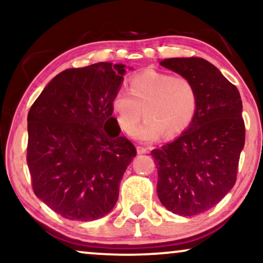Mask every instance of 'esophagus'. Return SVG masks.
I'll return each instance as SVG.
<instances>
[{
	"instance_id": "esophagus-1",
	"label": "esophagus",
	"mask_w": 263,
	"mask_h": 263,
	"mask_svg": "<svg viewBox=\"0 0 263 263\" xmlns=\"http://www.w3.org/2000/svg\"><path fill=\"white\" fill-rule=\"evenodd\" d=\"M136 152H138V154H143V153H147V152H148V149H147L146 147L138 146V147H136Z\"/></svg>"
}]
</instances>
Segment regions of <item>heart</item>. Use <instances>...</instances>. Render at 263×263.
Masks as SVG:
<instances>
[{"label": "heart", "mask_w": 263, "mask_h": 263, "mask_svg": "<svg viewBox=\"0 0 263 263\" xmlns=\"http://www.w3.org/2000/svg\"><path fill=\"white\" fill-rule=\"evenodd\" d=\"M130 92L118 91L112 99L117 123L132 134L143 116L146 121L134 133V138L151 142L160 138L182 134L193 123L197 111V91L185 77H172L153 69L130 79Z\"/></svg>", "instance_id": "obj_1"}]
</instances>
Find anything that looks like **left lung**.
<instances>
[{
    "mask_svg": "<svg viewBox=\"0 0 263 263\" xmlns=\"http://www.w3.org/2000/svg\"><path fill=\"white\" fill-rule=\"evenodd\" d=\"M160 66L188 78L197 91L193 123L175 141L153 149L157 193L172 213L193 217L221 201L235 185L246 141L238 89L200 57H176Z\"/></svg>",
    "mask_w": 263,
    "mask_h": 263,
    "instance_id": "8db88e82",
    "label": "left lung"
}]
</instances>
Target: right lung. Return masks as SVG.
Returning a JSON list of instances; mask_svg holds the SVG:
<instances>
[{
    "instance_id": "add662e5",
    "label": "right lung",
    "mask_w": 263,
    "mask_h": 263,
    "mask_svg": "<svg viewBox=\"0 0 263 263\" xmlns=\"http://www.w3.org/2000/svg\"><path fill=\"white\" fill-rule=\"evenodd\" d=\"M124 64L99 62L56 75L27 116V165L35 196L70 220L112 210L136 156L112 117Z\"/></svg>"
}]
</instances>
